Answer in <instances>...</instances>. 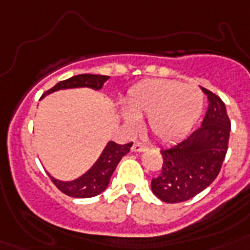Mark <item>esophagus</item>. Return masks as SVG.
Masks as SVG:
<instances>
[{
	"label": "esophagus",
	"instance_id": "34e87169",
	"mask_svg": "<svg viewBox=\"0 0 250 250\" xmlns=\"http://www.w3.org/2000/svg\"><path fill=\"white\" fill-rule=\"evenodd\" d=\"M148 149V145L144 144V143H140V141H135L132 145L133 152H143V150H146Z\"/></svg>",
	"mask_w": 250,
	"mask_h": 250
}]
</instances>
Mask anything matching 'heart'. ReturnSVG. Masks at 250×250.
<instances>
[{
	"label": "heart",
	"mask_w": 250,
	"mask_h": 250,
	"mask_svg": "<svg viewBox=\"0 0 250 250\" xmlns=\"http://www.w3.org/2000/svg\"><path fill=\"white\" fill-rule=\"evenodd\" d=\"M125 105L129 111H123V119L129 128H139L137 117H148L150 132L167 141L182 136L193 125L202 111L204 96L197 86L149 79L129 89Z\"/></svg>",
	"instance_id": "1"
}]
</instances>
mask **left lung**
<instances>
[{
    "instance_id": "1",
    "label": "left lung",
    "mask_w": 250,
    "mask_h": 250,
    "mask_svg": "<svg viewBox=\"0 0 250 250\" xmlns=\"http://www.w3.org/2000/svg\"><path fill=\"white\" fill-rule=\"evenodd\" d=\"M201 89L209 98L202 125L186 139L160 150L162 170L150 186L153 193L167 204L187 201L209 187L229 149L231 122L225 102L206 88Z\"/></svg>"
}]
</instances>
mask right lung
<instances>
[{
  "mask_svg": "<svg viewBox=\"0 0 250 250\" xmlns=\"http://www.w3.org/2000/svg\"><path fill=\"white\" fill-rule=\"evenodd\" d=\"M109 79V76L104 75H93V74H82V75H75L70 79L62 80L60 83L46 90L44 93H52L58 89H67V88H80V86H88L93 89H101L104 83ZM132 146V143L128 144L119 145L114 141H110L106 145L105 150L102 152L101 157L94 164V166L90 168L86 174L80 176L74 182H60L57 179L52 178L53 184L62 192L67 194L70 197L75 198H88L94 197L106 189L109 184L110 178L113 175L114 170L117 168V165L122 160V157L129 152Z\"/></svg>",
  "mask_w": 250,
  "mask_h": 250,
  "instance_id": "add662e5",
  "label": "right lung"
}]
</instances>
